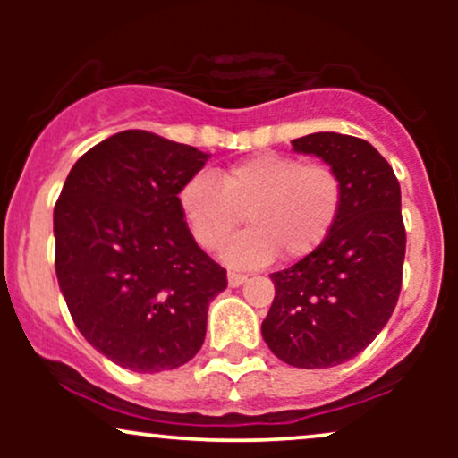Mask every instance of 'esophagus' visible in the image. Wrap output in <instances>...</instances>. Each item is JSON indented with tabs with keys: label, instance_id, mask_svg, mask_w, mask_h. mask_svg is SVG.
<instances>
[{
	"label": "esophagus",
	"instance_id": "34e87169",
	"mask_svg": "<svg viewBox=\"0 0 458 458\" xmlns=\"http://www.w3.org/2000/svg\"><path fill=\"white\" fill-rule=\"evenodd\" d=\"M247 280V276H243V273H236V271H228V284L233 288H236V286H241V284H243Z\"/></svg>",
	"mask_w": 458,
	"mask_h": 458
}]
</instances>
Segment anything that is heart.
<instances>
[{"instance_id": "b5f03b06", "label": "heart", "mask_w": 458, "mask_h": 458, "mask_svg": "<svg viewBox=\"0 0 458 458\" xmlns=\"http://www.w3.org/2000/svg\"><path fill=\"white\" fill-rule=\"evenodd\" d=\"M343 178L325 163L260 152L213 178L193 174L178 191L182 217L202 250H217L245 222L250 230L224 247L234 267H260L273 256L306 259L327 239L343 211Z\"/></svg>"}]
</instances>
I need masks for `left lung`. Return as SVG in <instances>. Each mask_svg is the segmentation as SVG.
I'll return each mask as SVG.
<instances>
[{
	"label": "left lung",
	"instance_id": "8db88e82",
	"mask_svg": "<svg viewBox=\"0 0 458 458\" xmlns=\"http://www.w3.org/2000/svg\"><path fill=\"white\" fill-rule=\"evenodd\" d=\"M293 148L338 172L343 211L323 245L271 273L276 297L262 338L286 364L329 368L361 353L396 308L407 245L401 185L375 146L353 135L312 133Z\"/></svg>",
	"mask_w": 458,
	"mask_h": 458
}]
</instances>
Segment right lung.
Instances as JSON below:
<instances>
[{"label": "right lung", "mask_w": 458, "mask_h": 458, "mask_svg": "<svg viewBox=\"0 0 458 458\" xmlns=\"http://www.w3.org/2000/svg\"><path fill=\"white\" fill-rule=\"evenodd\" d=\"M208 155L148 131L103 140L72 165L54 211L55 273L94 349L133 372L187 364L228 286L199 250L178 191Z\"/></svg>", "instance_id": "right-lung-1"}]
</instances>
